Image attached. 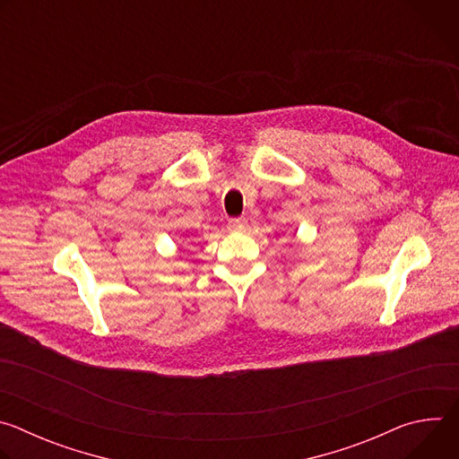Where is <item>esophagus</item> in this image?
Listing matches in <instances>:
<instances>
[{
    "label": "esophagus",
    "mask_w": 459,
    "mask_h": 459,
    "mask_svg": "<svg viewBox=\"0 0 459 459\" xmlns=\"http://www.w3.org/2000/svg\"><path fill=\"white\" fill-rule=\"evenodd\" d=\"M229 229L232 232H245L248 229V221L245 218H239V220H230L229 221Z\"/></svg>",
    "instance_id": "1"
}]
</instances>
